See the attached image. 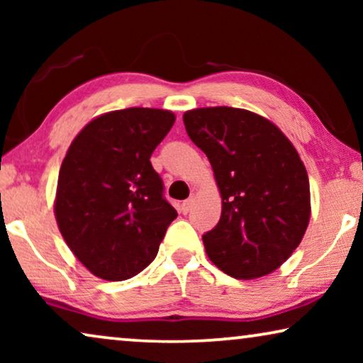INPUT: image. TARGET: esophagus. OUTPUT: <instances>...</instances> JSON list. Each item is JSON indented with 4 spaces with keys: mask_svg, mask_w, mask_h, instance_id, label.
Masks as SVG:
<instances>
[{
    "mask_svg": "<svg viewBox=\"0 0 363 363\" xmlns=\"http://www.w3.org/2000/svg\"><path fill=\"white\" fill-rule=\"evenodd\" d=\"M193 203H195V198H193V196H191V198H188V200H185V201L182 203V205H180V211L183 213V215H186V213L191 210Z\"/></svg>",
    "mask_w": 363,
    "mask_h": 363,
    "instance_id": "esophagus-1",
    "label": "esophagus"
}]
</instances>
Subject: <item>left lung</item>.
<instances>
[{"mask_svg":"<svg viewBox=\"0 0 363 363\" xmlns=\"http://www.w3.org/2000/svg\"><path fill=\"white\" fill-rule=\"evenodd\" d=\"M183 122L210 160L223 200L220 221L203 235L208 257L236 279L269 274L309 225V177L299 153L274 123L245 108H195Z\"/></svg>","mask_w":363,"mask_h":363,"instance_id":"1","label":"left lung"}]
</instances>
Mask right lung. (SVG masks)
<instances>
[{
	"label": "right lung",
	"mask_w": 363,
	"mask_h": 363,
	"mask_svg": "<svg viewBox=\"0 0 363 363\" xmlns=\"http://www.w3.org/2000/svg\"><path fill=\"white\" fill-rule=\"evenodd\" d=\"M173 123L160 108L113 111L69 147L54 211L67 246L97 277L125 281L145 269L178 215L150 162Z\"/></svg>",
	"instance_id": "add662e5"
}]
</instances>
